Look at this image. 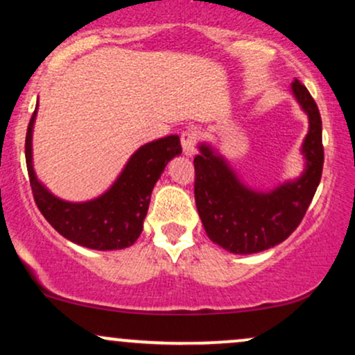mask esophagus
<instances>
[{
    "label": "esophagus",
    "instance_id": "1",
    "mask_svg": "<svg viewBox=\"0 0 355 355\" xmlns=\"http://www.w3.org/2000/svg\"><path fill=\"white\" fill-rule=\"evenodd\" d=\"M180 141L183 153L187 157H193L195 152H197V132L193 128H187L180 135Z\"/></svg>",
    "mask_w": 355,
    "mask_h": 355
}]
</instances>
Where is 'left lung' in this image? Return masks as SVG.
Segmentation results:
<instances>
[{"label": "left lung", "instance_id": "8db88e82", "mask_svg": "<svg viewBox=\"0 0 355 355\" xmlns=\"http://www.w3.org/2000/svg\"><path fill=\"white\" fill-rule=\"evenodd\" d=\"M292 93L309 116L302 145L305 170L297 180L270 191L252 190L207 144L193 160L195 203L203 229L211 242L232 254H257L284 242L302 222L320 183L324 146L319 108L299 80L292 83Z\"/></svg>", "mask_w": 355, "mask_h": 355}]
</instances>
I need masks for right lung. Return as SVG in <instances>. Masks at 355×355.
Segmentation results:
<instances>
[{
    "mask_svg": "<svg viewBox=\"0 0 355 355\" xmlns=\"http://www.w3.org/2000/svg\"><path fill=\"white\" fill-rule=\"evenodd\" d=\"M26 132V166L36 205L50 225L64 239L93 250H120L137 242L144 230V220L150 205V195L166 164L182 153L178 135L150 141L130 157L110 189L88 202H67L55 197L36 178L31 155V137L36 118Z\"/></svg>",
    "mask_w": 355,
    "mask_h": 355,
    "instance_id": "1",
    "label": "right lung"
}]
</instances>
